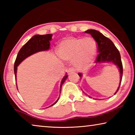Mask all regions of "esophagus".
<instances>
[{
	"mask_svg": "<svg viewBox=\"0 0 135 135\" xmlns=\"http://www.w3.org/2000/svg\"><path fill=\"white\" fill-rule=\"evenodd\" d=\"M75 71H76V70H75L74 68L73 67H70L67 70L68 73H72V72H75Z\"/></svg>",
	"mask_w": 135,
	"mask_h": 135,
	"instance_id": "obj_1",
	"label": "esophagus"
}]
</instances>
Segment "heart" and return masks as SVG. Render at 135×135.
Masks as SVG:
<instances>
[{
    "label": "heart",
    "mask_w": 135,
    "mask_h": 135,
    "mask_svg": "<svg viewBox=\"0 0 135 135\" xmlns=\"http://www.w3.org/2000/svg\"><path fill=\"white\" fill-rule=\"evenodd\" d=\"M97 52V43L92 37H70L61 41L58 54L61 58L72 59L76 67L84 69L92 64Z\"/></svg>",
    "instance_id": "obj_1"
}]
</instances>
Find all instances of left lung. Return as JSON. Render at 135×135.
I'll list each match as a JSON object with an SVG mask.
<instances>
[{"label":"left lung","mask_w":135,"mask_h":135,"mask_svg":"<svg viewBox=\"0 0 135 135\" xmlns=\"http://www.w3.org/2000/svg\"><path fill=\"white\" fill-rule=\"evenodd\" d=\"M85 33L91 35L98 44V52L99 54L96 59V62H112L117 65L120 74V80L119 86H118L117 91L114 93V94H116V93L119 90L123 77V65L119 51L114 45L113 42L109 38L105 37L101 33H100L99 31L95 30L90 29L86 30ZM78 74L80 77V78H81V73H79ZM88 97L91 98L89 96Z\"/></svg>","instance_id":"1"}]
</instances>
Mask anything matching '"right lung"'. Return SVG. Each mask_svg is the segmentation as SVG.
Returning a JSON list of instances; mask_svg holds the SVG:
<instances>
[{
  "instance_id": "right-lung-1",
  "label": "right lung",
  "mask_w": 135,
  "mask_h": 135,
  "mask_svg": "<svg viewBox=\"0 0 135 135\" xmlns=\"http://www.w3.org/2000/svg\"><path fill=\"white\" fill-rule=\"evenodd\" d=\"M52 35H51V34H47V35H36L35 36H34L33 37H32L30 39L28 42L21 47L17 55V58H16V60L14 64V73L15 77V81H17V70L18 65H19L21 63L22 61L24 60L26 58L31 55L37 53L38 52L49 50L50 48V41L52 39ZM67 77L68 76L67 74H66L65 76L64 77V78L62 79V81H61L60 85V93L62 84L66 80ZM16 84H17V83H16ZM59 98L58 99L56 100V101L51 106L54 105L55 104L56 102H58Z\"/></svg>"
}]
</instances>
